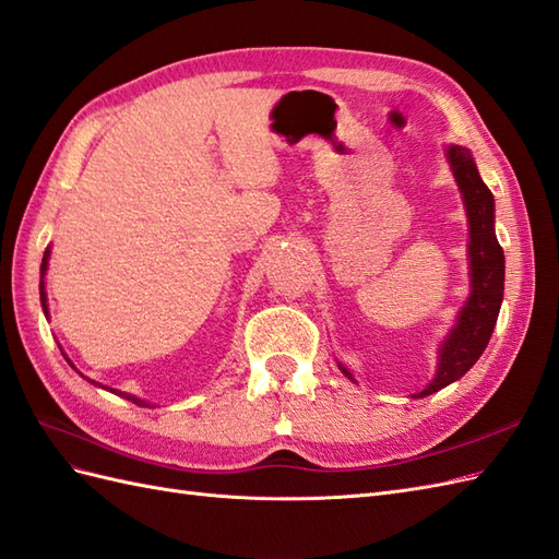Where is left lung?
Listing matches in <instances>:
<instances>
[{
  "mask_svg": "<svg viewBox=\"0 0 559 559\" xmlns=\"http://www.w3.org/2000/svg\"><path fill=\"white\" fill-rule=\"evenodd\" d=\"M449 167L454 171L459 190L463 194L467 228H471V242H467V261H471V296L461 308L454 329L449 331L440 348L435 379L414 397H426L444 385L459 381L471 369L479 355L485 353L491 338V331L499 320L503 300V277L506 259L503 249L493 233V194L479 178L471 150L461 145L447 147ZM341 371L353 373L338 365Z\"/></svg>",
  "mask_w": 559,
  "mask_h": 559,
  "instance_id": "8db88e82",
  "label": "left lung"
}]
</instances>
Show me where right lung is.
<instances>
[{"mask_svg": "<svg viewBox=\"0 0 559 559\" xmlns=\"http://www.w3.org/2000/svg\"><path fill=\"white\" fill-rule=\"evenodd\" d=\"M47 265H49V249L44 251V259H41V282H39V298H41V308H44V314L49 317V308H47V292H44V275H47ZM70 361V359H68ZM70 367L74 369V365L70 361ZM94 385H100V383H96V381H92ZM100 388H105V385H100ZM105 390H110V392H115V395H119V397H127L129 402H133V404H139V406H150L145 400H139V397H133V395H127V392H119V390H112V388H105Z\"/></svg>", "mask_w": 559, "mask_h": 559, "instance_id": "1", "label": "right lung"}]
</instances>
